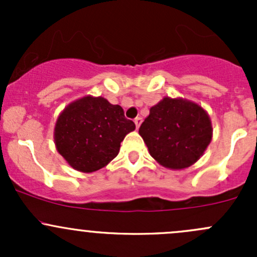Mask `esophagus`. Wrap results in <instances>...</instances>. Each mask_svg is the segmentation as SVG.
I'll list each match as a JSON object with an SVG mask.
<instances>
[{"label":"esophagus","mask_w":257,"mask_h":257,"mask_svg":"<svg viewBox=\"0 0 257 257\" xmlns=\"http://www.w3.org/2000/svg\"><path fill=\"white\" fill-rule=\"evenodd\" d=\"M142 121H143V120H142L141 116H137V118L134 119V123H136V126H137V128H139V126H141Z\"/></svg>","instance_id":"34e87169"}]
</instances>
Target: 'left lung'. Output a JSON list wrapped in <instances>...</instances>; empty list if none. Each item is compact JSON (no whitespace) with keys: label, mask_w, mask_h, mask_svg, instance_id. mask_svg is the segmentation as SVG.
Masks as SVG:
<instances>
[{"label":"left lung","mask_w":257,"mask_h":257,"mask_svg":"<svg viewBox=\"0 0 257 257\" xmlns=\"http://www.w3.org/2000/svg\"><path fill=\"white\" fill-rule=\"evenodd\" d=\"M139 134L159 164L184 169L205 152L211 142L212 128L208 113L200 105L167 97L150 108Z\"/></svg>","instance_id":"1"}]
</instances>
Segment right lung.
<instances>
[{"label": "right lung", "instance_id": "obj_1", "mask_svg": "<svg viewBox=\"0 0 257 257\" xmlns=\"http://www.w3.org/2000/svg\"><path fill=\"white\" fill-rule=\"evenodd\" d=\"M136 124L124 116L120 105L102 97H88L71 103L59 114L54 142L59 154L73 169L92 173L118 155L124 137Z\"/></svg>", "mask_w": 257, "mask_h": 257}]
</instances>
